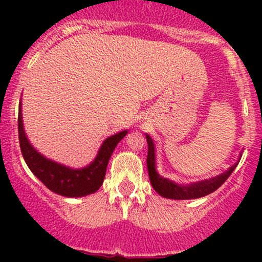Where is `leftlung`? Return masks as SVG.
Masks as SVG:
<instances>
[{"mask_svg": "<svg viewBox=\"0 0 262 262\" xmlns=\"http://www.w3.org/2000/svg\"><path fill=\"white\" fill-rule=\"evenodd\" d=\"M147 143H148V156H147V167L148 175H149V181L152 184L153 189L163 198L175 200H186V199H196V198H203L208 194H212L218 187L224 184V181L231 176L233 172L236 165L229 167L222 175L216 178L210 179V180H204L199 182H192L190 185H180L176 184L175 181H171L168 179L162 178L158 175L156 171V157H155V144H153L152 138L146 134Z\"/></svg>", "mask_w": 262, "mask_h": 262, "instance_id": "obj_1", "label": "left lung"}]
</instances>
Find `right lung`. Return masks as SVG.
<instances>
[{"label":"right lung","mask_w":262,"mask_h":262,"mask_svg":"<svg viewBox=\"0 0 262 262\" xmlns=\"http://www.w3.org/2000/svg\"><path fill=\"white\" fill-rule=\"evenodd\" d=\"M17 126L21 153H23L24 160L31 172L53 192H57V194L67 198L86 196L89 194H94L100 189L105 179L107 163H109L116 144L128 133V130H124L105 139L94 162L87 167L75 170V168L67 167V166L48 160L38 150L34 149V147L26 138L25 130H24L21 104L20 110H18Z\"/></svg>","instance_id":"add662e5"}]
</instances>
